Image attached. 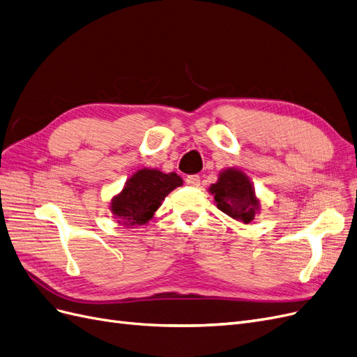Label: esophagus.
<instances>
[{"instance_id":"esophagus-1","label":"esophagus","mask_w":357,"mask_h":357,"mask_svg":"<svg viewBox=\"0 0 357 357\" xmlns=\"http://www.w3.org/2000/svg\"><path fill=\"white\" fill-rule=\"evenodd\" d=\"M186 185L192 186V188H198L201 185V177L198 174H193V176H188L186 177Z\"/></svg>"}]
</instances>
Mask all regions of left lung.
I'll use <instances>...</instances> for the list:
<instances>
[{"label": "left lung", "instance_id": "obj_1", "mask_svg": "<svg viewBox=\"0 0 357 357\" xmlns=\"http://www.w3.org/2000/svg\"><path fill=\"white\" fill-rule=\"evenodd\" d=\"M210 192L218 202V208L225 214L244 223L253 220L259 202L255 198L250 180L241 171H223L218 183L210 186Z\"/></svg>", "mask_w": 357, "mask_h": 357}]
</instances>
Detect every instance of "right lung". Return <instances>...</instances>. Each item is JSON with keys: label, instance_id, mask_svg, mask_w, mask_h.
I'll use <instances>...</instances> for the list:
<instances>
[{"label": "right lung", "instance_id": "right-lung-1", "mask_svg": "<svg viewBox=\"0 0 357 357\" xmlns=\"http://www.w3.org/2000/svg\"><path fill=\"white\" fill-rule=\"evenodd\" d=\"M181 183L174 172L164 174L158 169H139L126 181L121 195L113 199L112 211L123 225H144L153 218L168 193Z\"/></svg>", "mask_w": 357, "mask_h": 357}]
</instances>
